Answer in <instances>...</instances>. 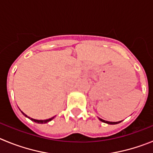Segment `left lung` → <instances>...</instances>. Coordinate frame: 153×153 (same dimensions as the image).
Here are the masks:
<instances>
[{
    "mask_svg": "<svg viewBox=\"0 0 153 153\" xmlns=\"http://www.w3.org/2000/svg\"><path fill=\"white\" fill-rule=\"evenodd\" d=\"M99 120H100V121H102V122H104V123H108V124H117V123H120V122H121V121H119V122H110V121L104 120L100 119V118H99Z\"/></svg>",
    "mask_w": 153,
    "mask_h": 153,
    "instance_id": "1",
    "label": "left lung"
}]
</instances>
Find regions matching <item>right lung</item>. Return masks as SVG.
Instances as JSON below:
<instances>
[{"label": "right lung", "instance_id": "add662e5", "mask_svg": "<svg viewBox=\"0 0 153 153\" xmlns=\"http://www.w3.org/2000/svg\"><path fill=\"white\" fill-rule=\"evenodd\" d=\"M21 112H22V111H21ZM22 114H23V115H24V116H25V117H28L29 119H30V120H31L34 121V122H36V123H47V122H49V121H51V120H52L53 119V118H54V117H53L49 118V119H48V120H35V119H33V118L29 117H27V115H26V114H24V113L22 112Z\"/></svg>", "mask_w": 153, "mask_h": 153}]
</instances>
